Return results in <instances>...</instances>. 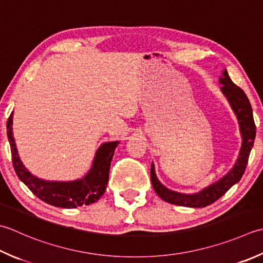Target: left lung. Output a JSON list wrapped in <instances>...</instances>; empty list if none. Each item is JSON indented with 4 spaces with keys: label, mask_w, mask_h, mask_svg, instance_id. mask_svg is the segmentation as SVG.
<instances>
[{
    "label": "left lung",
    "mask_w": 263,
    "mask_h": 263,
    "mask_svg": "<svg viewBox=\"0 0 263 263\" xmlns=\"http://www.w3.org/2000/svg\"><path fill=\"white\" fill-rule=\"evenodd\" d=\"M219 83L222 84L220 90L229 102L231 109H233L234 114L236 115V118L238 121L239 132L241 137V147L237 161L234 164L233 168L227 174H224L222 178H220L218 181L213 182L210 186L199 190L198 193L194 194L178 193L164 186L156 176L155 164L153 162L151 167V179L153 187L155 189L158 196L167 203L178 205V206H187L195 209L205 208L208 205L214 203L215 200H218L222 195L227 193L234 184L239 181L245 172L246 165H248L249 162L250 153L252 151V147L254 145L255 139L256 128L253 120V111H252L250 100L246 97L245 92L240 87L233 83V81L230 80L228 75L227 69H223L222 75L219 79Z\"/></svg>",
    "instance_id": "obj_1"
}]
</instances>
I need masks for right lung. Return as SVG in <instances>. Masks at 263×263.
Here are the masks:
<instances>
[{"mask_svg": "<svg viewBox=\"0 0 263 263\" xmlns=\"http://www.w3.org/2000/svg\"><path fill=\"white\" fill-rule=\"evenodd\" d=\"M13 112L8 118V139L11 148L12 163L18 178L35 196L52 206L75 209L97 202L104 195L109 180L110 162L120 141L104 142L97 149L92 166L83 178L73 181H50L30 173L19 157L12 132Z\"/></svg>", "mask_w": 263, "mask_h": 263, "instance_id": "obj_1", "label": "right lung"}]
</instances>
